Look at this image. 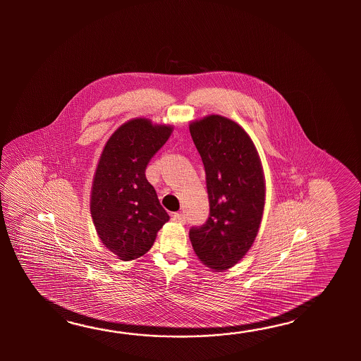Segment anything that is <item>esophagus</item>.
<instances>
[{
    "mask_svg": "<svg viewBox=\"0 0 361 361\" xmlns=\"http://www.w3.org/2000/svg\"><path fill=\"white\" fill-rule=\"evenodd\" d=\"M171 219H173V222L184 223L185 222V215L182 213H174L171 215Z\"/></svg>",
    "mask_w": 361,
    "mask_h": 361,
    "instance_id": "obj_1",
    "label": "esophagus"
}]
</instances>
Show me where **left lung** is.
Returning <instances> with one entry per match:
<instances>
[{
    "mask_svg": "<svg viewBox=\"0 0 361 361\" xmlns=\"http://www.w3.org/2000/svg\"><path fill=\"white\" fill-rule=\"evenodd\" d=\"M207 173L210 214L192 227V247L209 269L222 272L241 261L258 235L266 200L261 159L238 123L221 115L190 123Z\"/></svg>",
    "mask_w": 361,
    "mask_h": 361,
    "instance_id": "1",
    "label": "left lung"
}]
</instances>
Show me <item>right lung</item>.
<instances>
[{
	"mask_svg": "<svg viewBox=\"0 0 361 361\" xmlns=\"http://www.w3.org/2000/svg\"><path fill=\"white\" fill-rule=\"evenodd\" d=\"M173 126L137 117L109 137L92 178L90 213L103 245L121 261H133L152 247L169 221L146 168L173 133Z\"/></svg>",
	"mask_w": 361,
	"mask_h": 361,
	"instance_id": "1",
	"label": "right lung"
}]
</instances>
